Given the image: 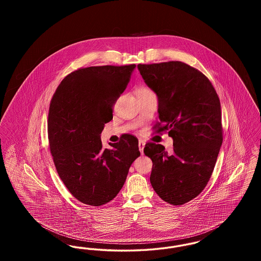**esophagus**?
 <instances>
[{
    "instance_id": "34e87169",
    "label": "esophagus",
    "mask_w": 261,
    "mask_h": 261,
    "mask_svg": "<svg viewBox=\"0 0 261 261\" xmlns=\"http://www.w3.org/2000/svg\"><path fill=\"white\" fill-rule=\"evenodd\" d=\"M145 142L143 141V140H139V149H140V151H141V153L143 154V152H144V148H145Z\"/></svg>"
}]
</instances>
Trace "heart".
I'll use <instances>...</instances> for the list:
<instances>
[{
    "label": "heart",
    "instance_id": "b5f03b06",
    "mask_svg": "<svg viewBox=\"0 0 261 261\" xmlns=\"http://www.w3.org/2000/svg\"><path fill=\"white\" fill-rule=\"evenodd\" d=\"M149 92H151V91L149 90V88L141 87L138 89V91H137V94H143V93H149Z\"/></svg>",
    "mask_w": 261,
    "mask_h": 261
}]
</instances>
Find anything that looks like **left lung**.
Listing matches in <instances>:
<instances>
[{"mask_svg": "<svg viewBox=\"0 0 261 261\" xmlns=\"http://www.w3.org/2000/svg\"><path fill=\"white\" fill-rule=\"evenodd\" d=\"M145 83L158 96L155 132L168 131L173 151L148 143L150 184L164 201L182 205L207 185L223 141L221 106L211 81L182 62L138 64Z\"/></svg>", "mask_w": 261, "mask_h": 261, "instance_id": "obj_1", "label": "left lung"}]
</instances>
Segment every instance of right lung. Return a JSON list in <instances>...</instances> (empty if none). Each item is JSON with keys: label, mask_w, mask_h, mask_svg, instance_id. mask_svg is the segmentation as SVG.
I'll list each match as a JSON object with an SVG mask.
<instances>
[{"label": "right lung", "mask_w": 261, "mask_h": 261, "mask_svg": "<svg viewBox=\"0 0 261 261\" xmlns=\"http://www.w3.org/2000/svg\"><path fill=\"white\" fill-rule=\"evenodd\" d=\"M135 64L79 68L63 78L50 100L48 137L56 169L79 201L102 205L123 187L140 156L138 139L126 135L103 149L100 133L124 92Z\"/></svg>", "instance_id": "right-lung-1"}]
</instances>
